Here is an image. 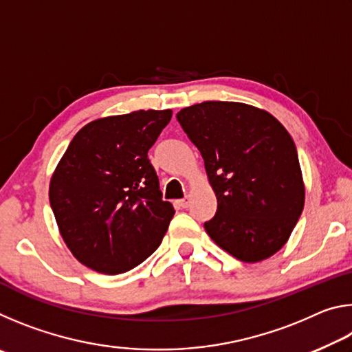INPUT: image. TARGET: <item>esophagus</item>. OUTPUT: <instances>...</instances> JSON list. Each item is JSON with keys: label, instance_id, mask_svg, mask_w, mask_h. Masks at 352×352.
I'll use <instances>...</instances> for the list:
<instances>
[{"label": "esophagus", "instance_id": "34e87169", "mask_svg": "<svg viewBox=\"0 0 352 352\" xmlns=\"http://www.w3.org/2000/svg\"><path fill=\"white\" fill-rule=\"evenodd\" d=\"M177 204H178V206H182V208H188L189 206V199H182V200H178Z\"/></svg>", "mask_w": 352, "mask_h": 352}]
</instances>
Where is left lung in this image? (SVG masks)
<instances>
[{
    "label": "left lung",
    "instance_id": "8db88e82",
    "mask_svg": "<svg viewBox=\"0 0 352 352\" xmlns=\"http://www.w3.org/2000/svg\"><path fill=\"white\" fill-rule=\"evenodd\" d=\"M205 162L217 211L208 236L242 262L279 252L305 208L295 142L269 111L242 102H206L177 113Z\"/></svg>",
    "mask_w": 352,
    "mask_h": 352
}]
</instances>
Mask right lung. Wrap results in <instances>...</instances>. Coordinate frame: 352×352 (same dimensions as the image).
<instances>
[{"label":"right lung","mask_w":352,"mask_h":352,"mask_svg":"<svg viewBox=\"0 0 352 352\" xmlns=\"http://www.w3.org/2000/svg\"><path fill=\"white\" fill-rule=\"evenodd\" d=\"M170 118L172 110H138L96 119L58 162L50 204L69 252L91 270L129 272L162 243L175 211L147 152Z\"/></svg>","instance_id":"add662e5"}]
</instances>
